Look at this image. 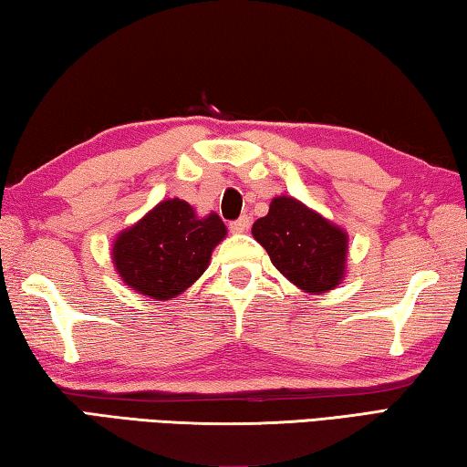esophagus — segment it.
<instances>
[{
  "label": "esophagus",
  "mask_w": 467,
  "mask_h": 467,
  "mask_svg": "<svg viewBox=\"0 0 467 467\" xmlns=\"http://www.w3.org/2000/svg\"><path fill=\"white\" fill-rule=\"evenodd\" d=\"M228 228H231V231H233L234 234H243V233H247V228H249V218H247V216H241L239 220H233V223L228 224Z\"/></svg>",
  "instance_id": "esophagus-1"
}]
</instances>
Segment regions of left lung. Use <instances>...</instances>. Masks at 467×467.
<instances>
[{"label":"left lung","instance_id":"1","mask_svg":"<svg viewBox=\"0 0 467 467\" xmlns=\"http://www.w3.org/2000/svg\"><path fill=\"white\" fill-rule=\"evenodd\" d=\"M251 233L275 270L303 292L321 295L346 278L348 233L296 197H274Z\"/></svg>","mask_w":467,"mask_h":467}]
</instances>
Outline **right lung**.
I'll return each mask as SVG.
<instances>
[{
	"label": "right lung",
	"instance_id": "1",
	"mask_svg": "<svg viewBox=\"0 0 467 467\" xmlns=\"http://www.w3.org/2000/svg\"><path fill=\"white\" fill-rule=\"evenodd\" d=\"M224 236L226 226L216 212L200 218L193 205L172 197L117 234L110 257L125 286L171 300L208 270L212 251Z\"/></svg>",
	"mask_w": 467,
	"mask_h": 467
}]
</instances>
